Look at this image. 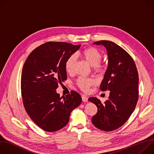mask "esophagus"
Wrapping results in <instances>:
<instances>
[{
    "mask_svg": "<svg viewBox=\"0 0 154 154\" xmlns=\"http://www.w3.org/2000/svg\"><path fill=\"white\" fill-rule=\"evenodd\" d=\"M88 98L85 95H82V101L83 102H88Z\"/></svg>",
    "mask_w": 154,
    "mask_h": 154,
    "instance_id": "esophagus-1",
    "label": "esophagus"
}]
</instances>
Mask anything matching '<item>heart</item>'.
Returning <instances> with one entry per match:
<instances>
[{
	"label": "heart",
	"instance_id": "b5f03b06",
	"mask_svg": "<svg viewBox=\"0 0 154 154\" xmlns=\"http://www.w3.org/2000/svg\"><path fill=\"white\" fill-rule=\"evenodd\" d=\"M80 55L90 65L92 66L93 71L94 73L101 75L105 71V65L101 61L102 55L99 50L94 47H88L80 53ZM76 57L75 55H71L65 63V69L68 73L74 71ZM94 84L92 79L79 77L76 81V85L83 92H89L90 88Z\"/></svg>",
	"mask_w": 154,
	"mask_h": 154
}]
</instances>
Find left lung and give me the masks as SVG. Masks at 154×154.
<instances>
[{
  "instance_id": "obj_1",
  "label": "left lung",
  "mask_w": 154,
  "mask_h": 154,
  "mask_svg": "<svg viewBox=\"0 0 154 154\" xmlns=\"http://www.w3.org/2000/svg\"><path fill=\"white\" fill-rule=\"evenodd\" d=\"M107 50L108 66L100 90L109 91L108 99L102 103L96 97L89 101L97 107L92 122L97 128L110 131L121 127L136 107L138 97V73L134 59L113 42L102 40L94 42Z\"/></svg>"
}]
</instances>
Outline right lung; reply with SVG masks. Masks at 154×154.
I'll return each mask as SVG.
<instances>
[{
	"label": "right lung",
	"instance_id": "obj_1",
	"mask_svg": "<svg viewBox=\"0 0 154 154\" xmlns=\"http://www.w3.org/2000/svg\"><path fill=\"white\" fill-rule=\"evenodd\" d=\"M80 46L47 42L34 49L23 66L20 88L24 106L31 119L46 131L66 125L71 112L82 102L75 91L64 97L56 92L58 83L67 79L66 61Z\"/></svg>",
	"mask_w": 154,
	"mask_h": 154
}]
</instances>
